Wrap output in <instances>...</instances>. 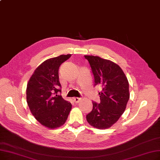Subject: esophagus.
<instances>
[{
	"label": "esophagus",
	"instance_id": "1",
	"mask_svg": "<svg viewBox=\"0 0 160 160\" xmlns=\"http://www.w3.org/2000/svg\"><path fill=\"white\" fill-rule=\"evenodd\" d=\"M82 99L81 98H78V97H74V98H73V101L75 102V103H78L81 101Z\"/></svg>",
	"mask_w": 160,
	"mask_h": 160
}]
</instances>
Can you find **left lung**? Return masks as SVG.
Here are the masks:
<instances>
[{
	"instance_id": "obj_1",
	"label": "left lung",
	"mask_w": 160,
	"mask_h": 160,
	"mask_svg": "<svg viewBox=\"0 0 160 160\" xmlns=\"http://www.w3.org/2000/svg\"><path fill=\"white\" fill-rule=\"evenodd\" d=\"M94 76L95 86H101L100 102H93L86 116L90 126L99 129L110 128L124 112L129 99V82L120 67L114 62L93 55H84Z\"/></svg>"
}]
</instances>
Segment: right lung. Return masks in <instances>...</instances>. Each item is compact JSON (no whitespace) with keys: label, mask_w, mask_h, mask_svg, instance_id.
Wrapping results in <instances>:
<instances>
[{"label":"right lung","mask_w":160,"mask_h":160,"mask_svg":"<svg viewBox=\"0 0 160 160\" xmlns=\"http://www.w3.org/2000/svg\"><path fill=\"white\" fill-rule=\"evenodd\" d=\"M71 56L61 55L48 59L34 70L27 83V102L35 119L43 126L55 129L65 123L72 108L61 95L59 80L60 65Z\"/></svg>","instance_id":"add662e5"}]
</instances>
